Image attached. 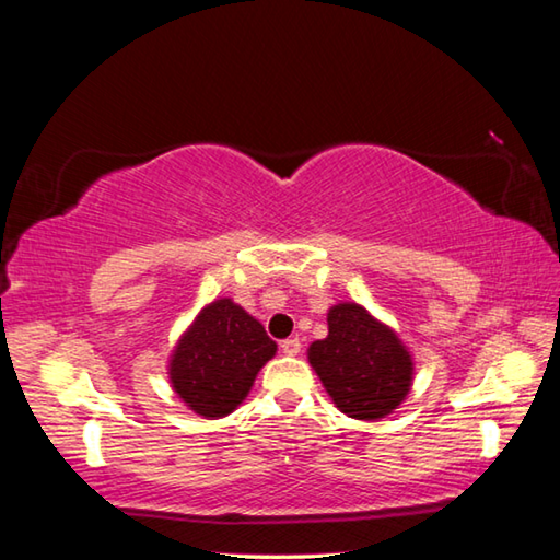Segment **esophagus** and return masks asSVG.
I'll list each match as a JSON object with an SVG mask.
<instances>
[{
    "label": "esophagus",
    "instance_id": "esophagus-1",
    "mask_svg": "<svg viewBox=\"0 0 560 560\" xmlns=\"http://www.w3.org/2000/svg\"><path fill=\"white\" fill-rule=\"evenodd\" d=\"M281 353L283 355H299L301 353V340L299 338L281 340Z\"/></svg>",
    "mask_w": 560,
    "mask_h": 560
}]
</instances>
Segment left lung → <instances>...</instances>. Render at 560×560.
<instances>
[{"mask_svg":"<svg viewBox=\"0 0 560 560\" xmlns=\"http://www.w3.org/2000/svg\"><path fill=\"white\" fill-rule=\"evenodd\" d=\"M308 363L340 412L383 420L412 387L410 350L390 326L353 301L328 311V336L308 346Z\"/></svg>","mask_w":560,"mask_h":560,"instance_id":"obj_1","label":"left lung"}]
</instances>
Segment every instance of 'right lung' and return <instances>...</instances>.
Listing matches in <instances>:
<instances>
[{
	"label": "right lung",
	"mask_w": 560,
	"mask_h": 560,
	"mask_svg": "<svg viewBox=\"0 0 560 560\" xmlns=\"http://www.w3.org/2000/svg\"><path fill=\"white\" fill-rule=\"evenodd\" d=\"M277 343L257 318L232 299H217L197 314L170 355V385L189 410L217 420L249 395Z\"/></svg>",
	"instance_id": "1"
}]
</instances>
